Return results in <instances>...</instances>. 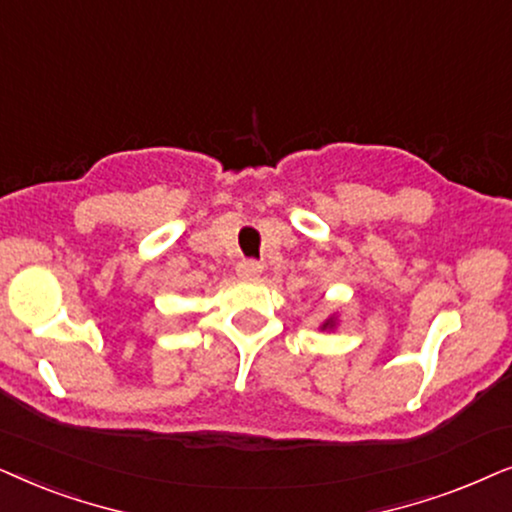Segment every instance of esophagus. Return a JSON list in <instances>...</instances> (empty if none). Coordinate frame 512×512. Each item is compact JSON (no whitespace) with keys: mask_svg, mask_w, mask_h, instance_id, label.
<instances>
[{"mask_svg":"<svg viewBox=\"0 0 512 512\" xmlns=\"http://www.w3.org/2000/svg\"><path fill=\"white\" fill-rule=\"evenodd\" d=\"M262 262H257V260H241L236 264V274L241 276V278H255V276H260L262 274Z\"/></svg>","mask_w":512,"mask_h":512,"instance_id":"obj_1","label":"esophagus"}]
</instances>
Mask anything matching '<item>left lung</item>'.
Segmentation results:
<instances>
[{"label": "left lung", "instance_id": "obj_1", "mask_svg": "<svg viewBox=\"0 0 512 512\" xmlns=\"http://www.w3.org/2000/svg\"><path fill=\"white\" fill-rule=\"evenodd\" d=\"M330 325H332V320H327V323H325L323 327H330Z\"/></svg>", "mask_w": 512, "mask_h": 512}]
</instances>
